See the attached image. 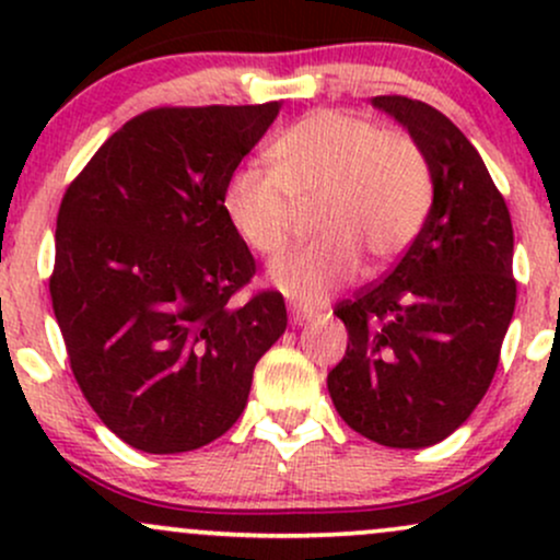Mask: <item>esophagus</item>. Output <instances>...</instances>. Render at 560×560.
<instances>
[{"instance_id": "34e87169", "label": "esophagus", "mask_w": 560, "mask_h": 560, "mask_svg": "<svg viewBox=\"0 0 560 560\" xmlns=\"http://www.w3.org/2000/svg\"><path fill=\"white\" fill-rule=\"evenodd\" d=\"M289 316H292V324H294V326H302V324H307V320L316 318V313L305 311V307L292 305V311H289Z\"/></svg>"}]
</instances>
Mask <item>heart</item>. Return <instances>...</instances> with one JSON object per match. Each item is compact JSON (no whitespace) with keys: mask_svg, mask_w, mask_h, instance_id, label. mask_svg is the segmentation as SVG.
I'll use <instances>...</instances> for the list:
<instances>
[{"mask_svg":"<svg viewBox=\"0 0 560 560\" xmlns=\"http://www.w3.org/2000/svg\"><path fill=\"white\" fill-rule=\"evenodd\" d=\"M273 171L240 168L223 189V213L258 255L292 236L298 210L316 208L318 242L271 262L268 276L300 305H320L361 271V255L384 266L419 234L432 173L421 147L355 113L318 110L273 141Z\"/></svg>","mask_w":560,"mask_h":560,"instance_id":"obj_1","label":"heart"}]
</instances>
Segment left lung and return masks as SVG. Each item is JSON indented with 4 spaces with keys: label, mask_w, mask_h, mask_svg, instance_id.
<instances>
[{
    "label": "left lung",
    "mask_w": 560,
    "mask_h": 560,
    "mask_svg": "<svg viewBox=\"0 0 560 560\" xmlns=\"http://www.w3.org/2000/svg\"><path fill=\"white\" fill-rule=\"evenodd\" d=\"M421 147L432 208L408 253L339 302L347 352L329 395L350 429L384 447L442 442L474 413L516 307L513 226L485 160L460 128L408 96H374Z\"/></svg>",
    "instance_id": "left-lung-1"
}]
</instances>
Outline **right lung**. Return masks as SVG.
Here are the masks:
<instances>
[{
  "label": "right lung",
  "mask_w": 560,
  "mask_h": 560,
  "mask_svg": "<svg viewBox=\"0 0 560 560\" xmlns=\"http://www.w3.org/2000/svg\"><path fill=\"white\" fill-rule=\"evenodd\" d=\"M279 110H147L62 197L55 318L83 397L126 445L168 455L226 434L287 329L279 292L234 302L255 260L223 213L231 173Z\"/></svg>",
  "instance_id": "1"
}]
</instances>
